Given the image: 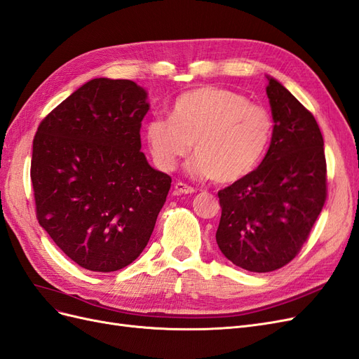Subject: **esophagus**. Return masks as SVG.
Segmentation results:
<instances>
[{
	"mask_svg": "<svg viewBox=\"0 0 359 359\" xmlns=\"http://www.w3.org/2000/svg\"><path fill=\"white\" fill-rule=\"evenodd\" d=\"M173 190H175L177 194H191V193L196 191L193 187L187 186V184H184V182H181V181L175 182V186H173Z\"/></svg>",
	"mask_w": 359,
	"mask_h": 359,
	"instance_id": "esophagus-1",
	"label": "esophagus"
}]
</instances>
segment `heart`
I'll list each match as a JSON object with an SVG mask.
<instances>
[{"label": "heart", "instance_id": "1", "mask_svg": "<svg viewBox=\"0 0 359 359\" xmlns=\"http://www.w3.org/2000/svg\"><path fill=\"white\" fill-rule=\"evenodd\" d=\"M273 118L265 107L220 86L206 85L181 94L169 119L154 118L145 139L156 165L172 170L194 144L189 170L219 184L247 177L264 158L273 136Z\"/></svg>", "mask_w": 359, "mask_h": 359}]
</instances>
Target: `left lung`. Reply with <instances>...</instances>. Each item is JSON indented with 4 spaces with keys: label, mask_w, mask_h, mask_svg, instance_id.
<instances>
[{
    "label": "left lung",
    "mask_w": 359,
    "mask_h": 359,
    "mask_svg": "<svg viewBox=\"0 0 359 359\" xmlns=\"http://www.w3.org/2000/svg\"><path fill=\"white\" fill-rule=\"evenodd\" d=\"M266 79L273 137L259 168L219 191L215 233L224 257L252 273L289 264L327 199V161L316 119L277 79Z\"/></svg>",
    "instance_id": "1"
}]
</instances>
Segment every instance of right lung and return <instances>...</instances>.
<instances>
[{"mask_svg": "<svg viewBox=\"0 0 359 359\" xmlns=\"http://www.w3.org/2000/svg\"><path fill=\"white\" fill-rule=\"evenodd\" d=\"M148 93L128 79L97 78L37 128L31 182L37 220L79 266L111 273L144 252L170 177L140 151Z\"/></svg>", "mask_w": 359, "mask_h": 359, "instance_id": "1", "label": "right lung"}]
</instances>
